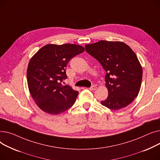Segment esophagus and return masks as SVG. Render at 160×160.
Returning <instances> with one entry per match:
<instances>
[{"label":"esophagus","mask_w":160,"mask_h":160,"mask_svg":"<svg viewBox=\"0 0 160 160\" xmlns=\"http://www.w3.org/2000/svg\"><path fill=\"white\" fill-rule=\"evenodd\" d=\"M96 89H97V87L95 86V85H93V86H92L91 87L89 88V90H95Z\"/></svg>","instance_id":"1"}]
</instances>
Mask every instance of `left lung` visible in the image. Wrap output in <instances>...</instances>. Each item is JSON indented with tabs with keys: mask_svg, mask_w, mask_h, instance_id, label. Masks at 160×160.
Here are the masks:
<instances>
[{
	"mask_svg": "<svg viewBox=\"0 0 160 160\" xmlns=\"http://www.w3.org/2000/svg\"><path fill=\"white\" fill-rule=\"evenodd\" d=\"M85 49L107 72L108 96L102 105L116 110L130 104L138 95L143 75L136 53L121 42L100 41L87 44Z\"/></svg>",
	"mask_w": 160,
	"mask_h": 160,
	"instance_id": "left-lung-1",
	"label": "left lung"
}]
</instances>
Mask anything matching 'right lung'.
<instances>
[{"label":"right lung","instance_id":"add662e5","mask_svg":"<svg viewBox=\"0 0 160 160\" xmlns=\"http://www.w3.org/2000/svg\"><path fill=\"white\" fill-rule=\"evenodd\" d=\"M84 51V47L74 44H47L30 59L27 70L28 88L42 111L57 115L74 104L79 92L61 82L67 79L68 62Z\"/></svg>","mask_w":160,"mask_h":160}]
</instances>
